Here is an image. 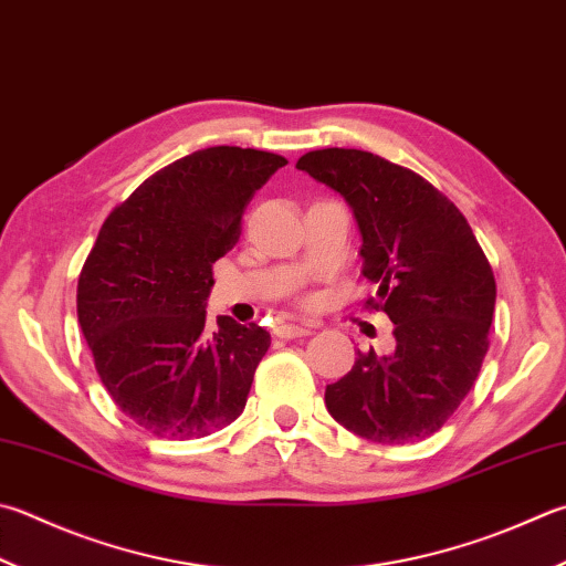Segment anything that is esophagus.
<instances>
[{
	"label": "esophagus",
	"instance_id": "obj_1",
	"mask_svg": "<svg viewBox=\"0 0 566 566\" xmlns=\"http://www.w3.org/2000/svg\"><path fill=\"white\" fill-rule=\"evenodd\" d=\"M315 325H311V323H301V325H295V323H285V325H279L275 327V335L279 337H303V335H311V329H313Z\"/></svg>",
	"mask_w": 566,
	"mask_h": 566
}]
</instances>
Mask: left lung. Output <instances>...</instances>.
Here are the masks:
<instances>
[{
    "mask_svg": "<svg viewBox=\"0 0 566 566\" xmlns=\"http://www.w3.org/2000/svg\"><path fill=\"white\" fill-rule=\"evenodd\" d=\"M297 169L343 197L361 233L367 305L394 323L391 355L357 352L325 407L361 439L403 446L441 429L481 371L495 311L493 269L465 217L411 169L365 150L307 153Z\"/></svg>",
    "mask_w": 566,
    "mask_h": 566,
    "instance_id": "left-lung-1",
    "label": "left lung"
}]
</instances>
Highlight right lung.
Wrapping results in <instances>:
<instances>
[{"label": "right lung", "mask_w": 566, "mask_h": 566, "mask_svg": "<svg viewBox=\"0 0 566 566\" xmlns=\"http://www.w3.org/2000/svg\"><path fill=\"white\" fill-rule=\"evenodd\" d=\"M283 165L251 147H207L147 177L103 221L78 275V323L117 409L145 431L201 439L247 407L271 335L227 315L207 327L211 265Z\"/></svg>", "instance_id": "right-lung-1"}]
</instances>
